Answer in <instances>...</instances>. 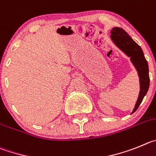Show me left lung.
Segmentation results:
<instances>
[{
    "label": "left lung",
    "mask_w": 156,
    "mask_h": 156,
    "mask_svg": "<svg viewBox=\"0 0 156 156\" xmlns=\"http://www.w3.org/2000/svg\"><path fill=\"white\" fill-rule=\"evenodd\" d=\"M110 39L112 42L126 54L135 68L139 77L140 92L138 98L135 103L131 114L136 111L142 102L143 99L147 94L149 88V75H148V65L144 53L141 47L137 45L132 38L130 37L123 29L118 27H114L110 31Z\"/></svg>",
    "instance_id": "8db88e82"
}]
</instances>
